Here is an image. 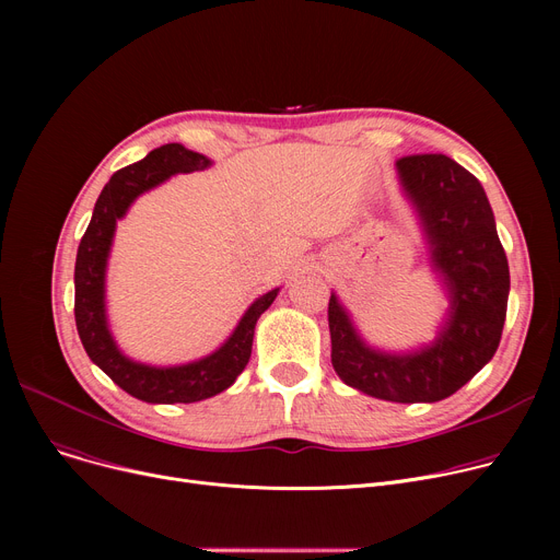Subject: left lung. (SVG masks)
Segmentation results:
<instances>
[{"label": "left lung", "mask_w": 560, "mask_h": 560, "mask_svg": "<svg viewBox=\"0 0 560 560\" xmlns=\"http://www.w3.org/2000/svg\"><path fill=\"white\" fill-rule=\"evenodd\" d=\"M397 170L420 211L433 265L447 281L450 322L431 347L393 357L365 347L331 295V363L347 386L365 395L401 404L440 401L494 357L506 319L509 260L472 172L445 154L404 156Z\"/></svg>", "instance_id": "obj_1"}]
</instances>
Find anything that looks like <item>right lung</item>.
<instances>
[{
    "label": "right lung",
    "instance_id": "1",
    "mask_svg": "<svg viewBox=\"0 0 560 560\" xmlns=\"http://www.w3.org/2000/svg\"><path fill=\"white\" fill-rule=\"evenodd\" d=\"M209 165L211 161L206 156L186 150L179 142H170L147 154L142 161L117 170L95 203L93 220L77 252L74 319L85 354L125 393L150 404H192L226 390L245 370L252 357L256 322L279 292L272 290L258 298L243 315L231 338L215 354L201 361L179 368H150L129 361L115 347L104 311V272L115 222L127 213L129 203L140 192L154 188L176 172H195Z\"/></svg>",
    "mask_w": 560,
    "mask_h": 560
}]
</instances>
